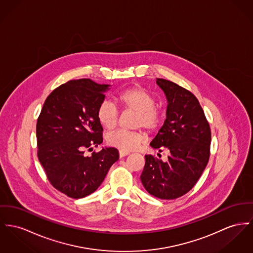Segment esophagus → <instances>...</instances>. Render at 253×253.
I'll use <instances>...</instances> for the list:
<instances>
[{"label": "esophagus", "mask_w": 253, "mask_h": 253, "mask_svg": "<svg viewBox=\"0 0 253 253\" xmlns=\"http://www.w3.org/2000/svg\"><path fill=\"white\" fill-rule=\"evenodd\" d=\"M130 152L128 151H124V150H120L119 151V154H120V157H124V156H126L128 155Z\"/></svg>", "instance_id": "esophagus-1"}]
</instances>
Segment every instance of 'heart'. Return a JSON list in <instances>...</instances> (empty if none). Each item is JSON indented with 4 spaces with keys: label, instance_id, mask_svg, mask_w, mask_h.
<instances>
[{
    "label": "heart",
    "instance_id": "b5f03b06",
    "mask_svg": "<svg viewBox=\"0 0 253 253\" xmlns=\"http://www.w3.org/2000/svg\"><path fill=\"white\" fill-rule=\"evenodd\" d=\"M121 108L137 113L135 127H145L150 132L157 130L163 122V114L155 106V99L147 89L132 87L121 92L116 97ZM97 118L106 129H113L118 124L119 112L112 101H101L97 108ZM146 141L142 130H116L107 135L108 145L124 151H133Z\"/></svg>",
    "mask_w": 253,
    "mask_h": 253
}]
</instances>
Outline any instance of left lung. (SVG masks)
I'll return each instance as SVG.
<instances>
[{"mask_svg":"<svg viewBox=\"0 0 253 253\" xmlns=\"http://www.w3.org/2000/svg\"><path fill=\"white\" fill-rule=\"evenodd\" d=\"M167 101V118L151 143L169 152L163 162L148 154L141 174L145 189L161 200H174L188 193L206 168L210 157L211 129L198 99L170 81L157 79ZM159 155V154H158Z\"/></svg>","mask_w":253,"mask_h":253,"instance_id":"obj_1","label":"left lung"}]
</instances>
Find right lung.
Listing matches in <instances>:
<instances>
[{"mask_svg": "<svg viewBox=\"0 0 253 253\" xmlns=\"http://www.w3.org/2000/svg\"><path fill=\"white\" fill-rule=\"evenodd\" d=\"M108 87L90 79L69 81L48 96L37 119L38 159L51 185L69 198L95 192L119 159L115 148L84 154L102 143L97 108Z\"/></svg>", "mask_w": 253, "mask_h": 253, "instance_id": "add662e5", "label": "right lung"}]
</instances>
